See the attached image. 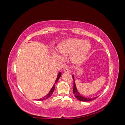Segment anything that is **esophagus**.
I'll use <instances>...</instances> for the list:
<instances>
[{
  "label": "esophagus",
  "mask_w": 125,
  "mask_h": 125,
  "mask_svg": "<svg viewBox=\"0 0 125 125\" xmlns=\"http://www.w3.org/2000/svg\"><path fill=\"white\" fill-rule=\"evenodd\" d=\"M63 72L64 73H70V69L68 68H65L63 70Z\"/></svg>",
  "instance_id": "esophagus-1"
}]
</instances>
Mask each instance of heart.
Listing matches in <instances>:
<instances>
[{"label":"heart","instance_id":"1","mask_svg":"<svg viewBox=\"0 0 125 125\" xmlns=\"http://www.w3.org/2000/svg\"><path fill=\"white\" fill-rule=\"evenodd\" d=\"M90 48L91 44L88 41L73 37L60 43L58 46V52L62 56H70L71 62L74 65L79 66L86 59Z\"/></svg>","mask_w":125,"mask_h":125}]
</instances>
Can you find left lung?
Listing matches in <instances>:
<instances>
[{
	"label": "left lung",
	"instance_id": "8db88e82",
	"mask_svg": "<svg viewBox=\"0 0 125 125\" xmlns=\"http://www.w3.org/2000/svg\"><path fill=\"white\" fill-rule=\"evenodd\" d=\"M73 93L74 94L75 97L77 98L78 100H79V101H81L82 102H89V101H93L94 100L96 99V98L98 97H92V98H87V97H85L84 96H83L82 95H81V94L79 93V92L78 91L77 89L76 88V86H75V81H74V75H73Z\"/></svg>",
	"mask_w": 125,
	"mask_h": 125
}]
</instances>
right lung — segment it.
<instances>
[{"label":"right lung","mask_w":125,"mask_h":125,"mask_svg":"<svg viewBox=\"0 0 125 125\" xmlns=\"http://www.w3.org/2000/svg\"><path fill=\"white\" fill-rule=\"evenodd\" d=\"M61 74H62V73H60H60L58 74V75H57V78H56V81H55V83H54V84L53 85V86H52V89H51V90H50V91L49 92V93L47 94L46 95H45L44 97H43L42 98V99H39V100H38L39 101H43V100H46V99H48V98L50 97L52 95V93L54 92V90H55V83H56L58 81V80H59V79L60 78V76H61Z\"/></svg>","instance_id":"1"}]
</instances>
